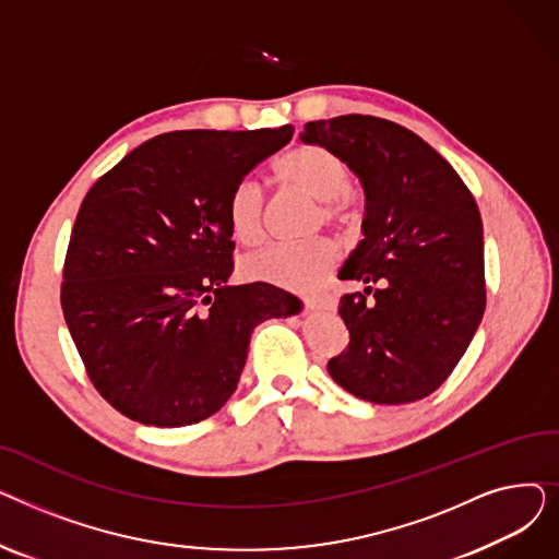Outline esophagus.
Wrapping results in <instances>:
<instances>
[{
    "mask_svg": "<svg viewBox=\"0 0 559 559\" xmlns=\"http://www.w3.org/2000/svg\"><path fill=\"white\" fill-rule=\"evenodd\" d=\"M306 306L312 310H335L337 301L331 295H312L306 297Z\"/></svg>",
    "mask_w": 559,
    "mask_h": 559,
    "instance_id": "1",
    "label": "esophagus"
}]
</instances>
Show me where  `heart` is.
<instances>
[{"label":"heart","mask_w":559,"mask_h":559,"mask_svg":"<svg viewBox=\"0 0 559 559\" xmlns=\"http://www.w3.org/2000/svg\"><path fill=\"white\" fill-rule=\"evenodd\" d=\"M285 183L321 201V217L329 224L346 226L356 217V199L350 194V176L340 156L324 146H297L278 160ZM264 192L255 179H242L233 188L226 205L233 238L251 247L262 238ZM337 260V245L329 238L306 242L270 245L242 260L249 281L272 283L289 289H306L324 276Z\"/></svg>","instance_id":"b5f03b06"}]
</instances>
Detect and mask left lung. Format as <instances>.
<instances>
[{"label":"left lung","mask_w":559,"mask_h":559,"mask_svg":"<svg viewBox=\"0 0 559 559\" xmlns=\"http://www.w3.org/2000/svg\"><path fill=\"white\" fill-rule=\"evenodd\" d=\"M301 140L340 156L367 197L365 240L340 272L367 287L342 297L348 346L329 373L371 403L419 401L451 376L485 312L474 194L426 140L383 117L308 122Z\"/></svg>","instance_id":"obj_1"}]
</instances>
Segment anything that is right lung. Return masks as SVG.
Returning <instances> with one entry per match:
<instances>
[{
    "label": "right lung",
    "mask_w": 559,
    "mask_h": 559,
    "mask_svg": "<svg viewBox=\"0 0 559 559\" xmlns=\"http://www.w3.org/2000/svg\"><path fill=\"white\" fill-rule=\"evenodd\" d=\"M292 133H163L87 190L61 306L87 378L117 413L158 428L209 419L238 388L253 329L301 308L270 283L226 285L228 197Z\"/></svg>",
    "instance_id": "right-lung-1"
}]
</instances>
